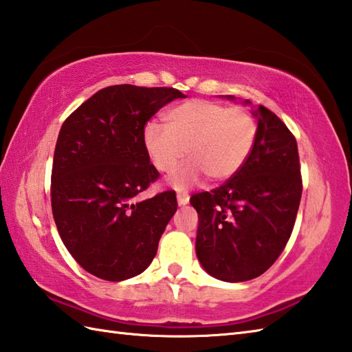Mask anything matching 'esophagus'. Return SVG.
<instances>
[{
	"label": "esophagus",
	"mask_w": 352,
	"mask_h": 352,
	"mask_svg": "<svg viewBox=\"0 0 352 352\" xmlns=\"http://www.w3.org/2000/svg\"><path fill=\"white\" fill-rule=\"evenodd\" d=\"M177 203L178 206H186L189 203V195L186 192H182V193H177Z\"/></svg>",
	"instance_id": "34e87169"
}]
</instances>
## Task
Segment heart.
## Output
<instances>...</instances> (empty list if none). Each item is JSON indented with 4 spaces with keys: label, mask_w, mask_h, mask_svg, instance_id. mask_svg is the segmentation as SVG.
<instances>
[{
    "label": "heart",
    "mask_w": 352,
    "mask_h": 352,
    "mask_svg": "<svg viewBox=\"0 0 352 352\" xmlns=\"http://www.w3.org/2000/svg\"><path fill=\"white\" fill-rule=\"evenodd\" d=\"M166 125L149 122L144 146L154 166L170 172L186 155L192 160L170 175L178 190L198 183L206 174L214 182L228 180L248 159L257 138L250 111L207 100H190L168 110Z\"/></svg>",
    "instance_id": "1"
}]
</instances>
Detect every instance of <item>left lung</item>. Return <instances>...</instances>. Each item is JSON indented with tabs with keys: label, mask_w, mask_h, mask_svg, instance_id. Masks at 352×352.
I'll use <instances>...</instances> for the list:
<instances>
[{
	"label": "left lung",
	"mask_w": 352,
	"mask_h": 352,
	"mask_svg": "<svg viewBox=\"0 0 352 352\" xmlns=\"http://www.w3.org/2000/svg\"><path fill=\"white\" fill-rule=\"evenodd\" d=\"M241 102L257 121L250 157L221 188L190 198L198 212L197 257L208 275L227 283L257 278L274 265L294 230L302 193L295 138L271 110Z\"/></svg>",
	"instance_id": "1"
}]
</instances>
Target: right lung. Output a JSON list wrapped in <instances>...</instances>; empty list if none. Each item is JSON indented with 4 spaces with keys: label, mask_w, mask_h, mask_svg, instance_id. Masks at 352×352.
I'll list each match as a JSON object with an SVG mask.
<instances>
[{
    "label": "right lung",
    "mask_w": 352,
    "mask_h": 352,
    "mask_svg": "<svg viewBox=\"0 0 352 352\" xmlns=\"http://www.w3.org/2000/svg\"><path fill=\"white\" fill-rule=\"evenodd\" d=\"M186 95L172 87H104L63 122L51 174V206L66 250L98 278L124 281L151 265L174 192L136 197L159 177L144 146V126Z\"/></svg>",
    "instance_id": "add662e5"
}]
</instances>
